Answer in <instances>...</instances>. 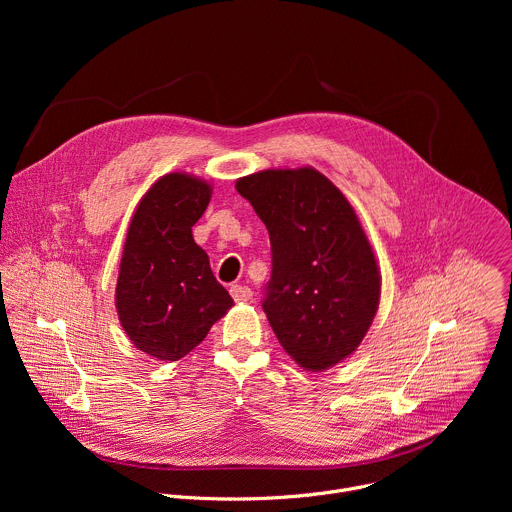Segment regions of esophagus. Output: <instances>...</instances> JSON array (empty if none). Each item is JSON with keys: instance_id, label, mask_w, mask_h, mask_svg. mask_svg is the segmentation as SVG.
<instances>
[{"instance_id": "esophagus-1", "label": "esophagus", "mask_w": 512, "mask_h": 512, "mask_svg": "<svg viewBox=\"0 0 512 512\" xmlns=\"http://www.w3.org/2000/svg\"><path fill=\"white\" fill-rule=\"evenodd\" d=\"M231 296H233L235 302H249L253 298V291L247 285H233L231 287Z\"/></svg>"}]
</instances>
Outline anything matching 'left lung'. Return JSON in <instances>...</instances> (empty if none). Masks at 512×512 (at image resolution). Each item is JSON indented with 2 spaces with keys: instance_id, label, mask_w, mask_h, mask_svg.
<instances>
[{
  "instance_id": "8db88e82",
  "label": "left lung",
  "mask_w": 512,
  "mask_h": 512,
  "mask_svg": "<svg viewBox=\"0 0 512 512\" xmlns=\"http://www.w3.org/2000/svg\"><path fill=\"white\" fill-rule=\"evenodd\" d=\"M271 241L263 312L302 369L322 373L367 336L381 300L375 251L346 196L318 170L277 168L239 178Z\"/></svg>"
}]
</instances>
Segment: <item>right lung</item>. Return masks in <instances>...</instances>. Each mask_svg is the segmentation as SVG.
<instances>
[{
    "instance_id": "obj_1",
    "label": "right lung",
    "mask_w": 512,
    "mask_h": 512,
    "mask_svg": "<svg viewBox=\"0 0 512 512\" xmlns=\"http://www.w3.org/2000/svg\"><path fill=\"white\" fill-rule=\"evenodd\" d=\"M210 196L206 180L172 172L152 184L131 216L115 306L135 348L158 360L186 356L233 308L192 237Z\"/></svg>"
}]
</instances>
